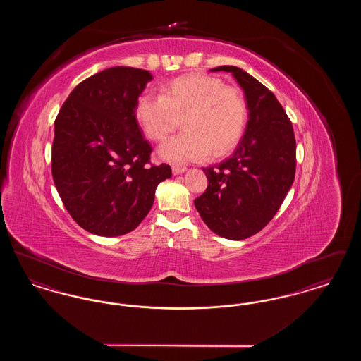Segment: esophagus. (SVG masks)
<instances>
[{
	"instance_id": "obj_1",
	"label": "esophagus",
	"mask_w": 361,
	"mask_h": 361,
	"mask_svg": "<svg viewBox=\"0 0 361 361\" xmlns=\"http://www.w3.org/2000/svg\"><path fill=\"white\" fill-rule=\"evenodd\" d=\"M187 171V168L185 166H173L172 168V172L174 176H178V174H183V173Z\"/></svg>"
}]
</instances>
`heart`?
I'll return each mask as SVG.
<instances>
[{
    "label": "heart",
    "mask_w": 361,
    "mask_h": 361,
    "mask_svg": "<svg viewBox=\"0 0 361 361\" xmlns=\"http://www.w3.org/2000/svg\"><path fill=\"white\" fill-rule=\"evenodd\" d=\"M135 115L146 137L162 142L183 119L184 131L159 147V157L173 164L221 158L240 142L249 108L238 87L208 74H188L162 86L161 96L145 93Z\"/></svg>",
    "instance_id": "1"
}]
</instances>
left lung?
Returning <instances> with one entry per match:
<instances>
[{
	"label": "left lung",
	"mask_w": 361,
	"mask_h": 361,
	"mask_svg": "<svg viewBox=\"0 0 361 361\" xmlns=\"http://www.w3.org/2000/svg\"><path fill=\"white\" fill-rule=\"evenodd\" d=\"M211 71L231 73L243 90L249 121L233 155L203 168L208 187L195 207L219 237L245 240L271 222L291 188L296 142L291 121L268 87L237 66Z\"/></svg>",
	"instance_id": "1"
}]
</instances>
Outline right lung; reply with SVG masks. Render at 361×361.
<instances>
[{
  "label": "right lung",
  "instance_id": "add662e5",
  "mask_svg": "<svg viewBox=\"0 0 361 361\" xmlns=\"http://www.w3.org/2000/svg\"><path fill=\"white\" fill-rule=\"evenodd\" d=\"M152 80L147 70H103L73 89L54 123V184L71 218L92 234L119 237L137 228L158 184L172 177L166 164L147 165L153 149L135 115Z\"/></svg>",
  "mask_w": 361,
  "mask_h": 361
}]
</instances>
